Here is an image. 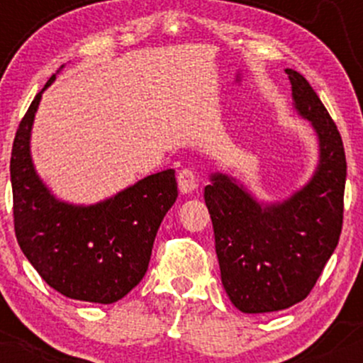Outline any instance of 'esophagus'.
Here are the masks:
<instances>
[{
	"instance_id": "obj_1",
	"label": "esophagus",
	"mask_w": 363,
	"mask_h": 363,
	"mask_svg": "<svg viewBox=\"0 0 363 363\" xmlns=\"http://www.w3.org/2000/svg\"><path fill=\"white\" fill-rule=\"evenodd\" d=\"M177 184L182 194H189L198 187V179H196L194 170L191 169H182L177 174Z\"/></svg>"
}]
</instances>
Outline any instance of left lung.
<instances>
[{
  "label": "left lung",
  "instance_id": "8db88e82",
  "mask_svg": "<svg viewBox=\"0 0 363 363\" xmlns=\"http://www.w3.org/2000/svg\"><path fill=\"white\" fill-rule=\"evenodd\" d=\"M285 73L295 109L311 121L319 140L314 176L273 205L257 203L225 174H213L205 187L223 289L245 314L302 302L335 252L343 225L347 158L341 135L309 82L295 69Z\"/></svg>",
  "mask_w": 363,
  "mask_h": 363
}]
</instances>
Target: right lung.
<instances>
[{"label": "right lung", "instance_id": "add662e5", "mask_svg": "<svg viewBox=\"0 0 363 363\" xmlns=\"http://www.w3.org/2000/svg\"><path fill=\"white\" fill-rule=\"evenodd\" d=\"M54 78L25 112L11 148L15 235L43 280L65 297L118 302L147 273L158 227L177 199L176 170L152 174L97 205L77 206L54 198L30 157L37 107Z\"/></svg>", "mask_w": 363, "mask_h": 363}]
</instances>
